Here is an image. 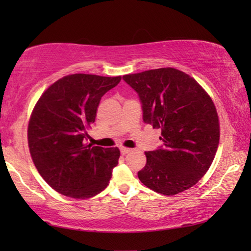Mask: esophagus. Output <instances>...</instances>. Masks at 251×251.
Listing matches in <instances>:
<instances>
[{"instance_id":"1","label":"esophagus","mask_w":251,"mask_h":251,"mask_svg":"<svg viewBox=\"0 0 251 251\" xmlns=\"http://www.w3.org/2000/svg\"><path fill=\"white\" fill-rule=\"evenodd\" d=\"M131 150L130 148H126V147H121V154L122 155H126V154H128V152L130 151Z\"/></svg>"}]
</instances>
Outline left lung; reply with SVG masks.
Here are the masks:
<instances>
[{"instance_id": "8db88e82", "label": "left lung", "mask_w": 251, "mask_h": 251, "mask_svg": "<svg viewBox=\"0 0 251 251\" xmlns=\"http://www.w3.org/2000/svg\"><path fill=\"white\" fill-rule=\"evenodd\" d=\"M123 79L138 94L143 121L161 129L163 145L145 152L139 180L168 196L193 187L210 167L219 144L218 115L209 95L193 77L172 67Z\"/></svg>"}]
</instances>
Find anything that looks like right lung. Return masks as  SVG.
<instances>
[{"instance_id": "1", "label": "right lung", "mask_w": 251, "mask_h": 251, "mask_svg": "<svg viewBox=\"0 0 251 251\" xmlns=\"http://www.w3.org/2000/svg\"><path fill=\"white\" fill-rule=\"evenodd\" d=\"M121 79L67 75L50 85L36 103L27 130L29 152L40 175L57 193L85 199L107 187L120 150L85 142L100 99Z\"/></svg>"}]
</instances>
